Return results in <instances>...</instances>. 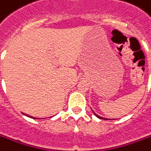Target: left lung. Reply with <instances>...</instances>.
<instances>
[{
  "label": "left lung",
  "instance_id": "8db88e82",
  "mask_svg": "<svg viewBox=\"0 0 151 151\" xmlns=\"http://www.w3.org/2000/svg\"><path fill=\"white\" fill-rule=\"evenodd\" d=\"M93 112H94V111H93ZM94 115H95V116H97V118H99V119H102V120H106V118H103V117H101V116H98V115L97 114H96V113H95V112H94Z\"/></svg>",
  "mask_w": 151,
  "mask_h": 151
}]
</instances>
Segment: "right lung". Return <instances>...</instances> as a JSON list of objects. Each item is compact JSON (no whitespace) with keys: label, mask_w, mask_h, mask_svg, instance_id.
<instances>
[{"label":"right lung","mask_w":151,"mask_h":151,"mask_svg":"<svg viewBox=\"0 0 151 151\" xmlns=\"http://www.w3.org/2000/svg\"><path fill=\"white\" fill-rule=\"evenodd\" d=\"M24 115H25V116H29V117H30V118H34V119H39V118H36V117H34V116H29V115L27 114H24V113H23Z\"/></svg>","instance_id":"add662e5"}]
</instances>
